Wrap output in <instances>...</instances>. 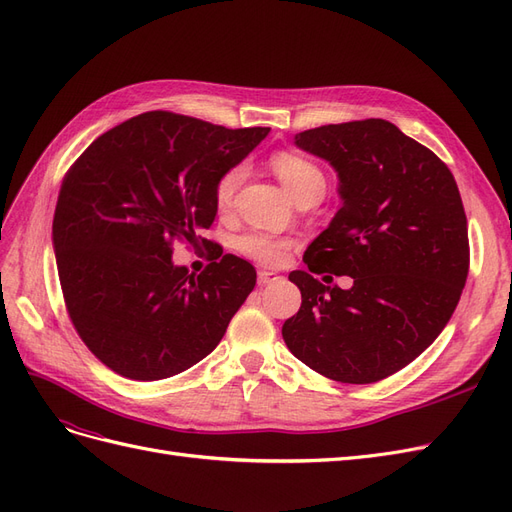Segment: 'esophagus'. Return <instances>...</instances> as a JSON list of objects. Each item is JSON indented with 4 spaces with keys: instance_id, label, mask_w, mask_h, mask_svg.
<instances>
[{
    "instance_id": "obj_1",
    "label": "esophagus",
    "mask_w": 512,
    "mask_h": 512,
    "mask_svg": "<svg viewBox=\"0 0 512 512\" xmlns=\"http://www.w3.org/2000/svg\"><path fill=\"white\" fill-rule=\"evenodd\" d=\"M277 280H280V275L273 273V271H267V269H260V271H258V284H260V286L273 284V282H277Z\"/></svg>"
}]
</instances>
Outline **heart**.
I'll return each instance as SVG.
<instances>
[{
	"instance_id": "b5f03b06",
	"label": "heart",
	"mask_w": 512,
	"mask_h": 512,
	"mask_svg": "<svg viewBox=\"0 0 512 512\" xmlns=\"http://www.w3.org/2000/svg\"><path fill=\"white\" fill-rule=\"evenodd\" d=\"M271 168L273 173L280 177V181L284 183V188L292 198L312 190L324 192V185H327V179H324L322 170L312 160L297 156V153H275L271 158ZM243 177H245V166L241 164L228 168L224 175H220L213 192L215 205L220 209H226L232 203V196H235V192L239 190ZM235 247L239 254L260 262V265L275 267L284 262L288 250L292 247V241L269 235V232H262V230H252L237 237Z\"/></svg>"
}]
</instances>
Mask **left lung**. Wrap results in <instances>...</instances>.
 Here are the masks:
<instances>
[{
    "label": "left lung",
    "mask_w": 512,
    "mask_h": 512,
    "mask_svg": "<svg viewBox=\"0 0 512 512\" xmlns=\"http://www.w3.org/2000/svg\"><path fill=\"white\" fill-rule=\"evenodd\" d=\"M294 143L337 170L344 205L307 247L309 271L288 275L303 301L284 342L331 380H384L433 344L466 286L468 220L455 177L384 119L331 123ZM314 272L350 274L353 286L324 287Z\"/></svg>",
    "instance_id": "8db88e82"
}]
</instances>
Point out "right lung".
<instances>
[{
  "label": "right lung",
  "mask_w": 512,
  "mask_h": 512,
  "mask_svg": "<svg viewBox=\"0 0 512 512\" xmlns=\"http://www.w3.org/2000/svg\"><path fill=\"white\" fill-rule=\"evenodd\" d=\"M271 128L228 130L168 111L119 123L61 183L53 247L68 316L115 374L164 380L203 361L256 286L250 262L215 245L207 269L173 265V243H213L215 183Z\"/></svg>",
  "instance_id": "1"
}]
</instances>
